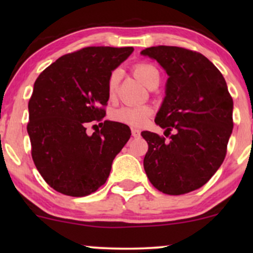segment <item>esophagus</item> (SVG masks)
Returning a JSON list of instances; mask_svg holds the SVG:
<instances>
[{
  "label": "esophagus",
  "instance_id": "34e87169",
  "mask_svg": "<svg viewBox=\"0 0 253 253\" xmlns=\"http://www.w3.org/2000/svg\"><path fill=\"white\" fill-rule=\"evenodd\" d=\"M132 135L133 136H139L140 135V132H139L138 128H132Z\"/></svg>",
  "mask_w": 253,
  "mask_h": 253
}]
</instances>
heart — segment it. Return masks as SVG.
I'll return each mask as SVG.
<instances>
[{
	"label": "heart",
	"instance_id": "obj_1",
	"mask_svg": "<svg viewBox=\"0 0 253 253\" xmlns=\"http://www.w3.org/2000/svg\"><path fill=\"white\" fill-rule=\"evenodd\" d=\"M134 75L146 85L149 81L153 76L159 75L158 70L153 64L151 63H138L134 66ZM119 77H120V71L114 70L110 74L108 80V92L110 95H114L118 89ZM151 115V108L146 104H129V106H124L114 112L115 120L120 123L129 124V125H140L146 121V119Z\"/></svg>",
	"mask_w": 253,
	"mask_h": 253
}]
</instances>
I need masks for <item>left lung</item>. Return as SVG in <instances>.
<instances>
[{"mask_svg": "<svg viewBox=\"0 0 253 253\" xmlns=\"http://www.w3.org/2000/svg\"><path fill=\"white\" fill-rule=\"evenodd\" d=\"M141 54L156 59L169 76L155 121L164 134L173 132L169 143L141 132L149 144L145 172L156 189L183 195L205 185L222 164L233 129V100L221 72L199 52L153 46Z\"/></svg>", "mask_w": 253, "mask_h": 253, "instance_id": "obj_1", "label": "left lung"}]
</instances>
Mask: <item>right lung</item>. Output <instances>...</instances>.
<instances>
[{"label": "right lung", "instance_id": "obj_1", "mask_svg": "<svg viewBox=\"0 0 253 253\" xmlns=\"http://www.w3.org/2000/svg\"><path fill=\"white\" fill-rule=\"evenodd\" d=\"M133 47L90 46L43 70L28 102L32 158L45 182L68 196H86L106 183L113 159L130 138L127 125L104 120L112 71ZM101 127L91 136L86 125Z\"/></svg>", "mask_w": 253, "mask_h": 253}]
</instances>
